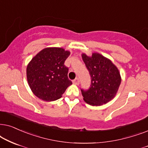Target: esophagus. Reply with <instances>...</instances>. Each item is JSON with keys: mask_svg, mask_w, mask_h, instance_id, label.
Segmentation results:
<instances>
[{"mask_svg": "<svg viewBox=\"0 0 148 148\" xmlns=\"http://www.w3.org/2000/svg\"><path fill=\"white\" fill-rule=\"evenodd\" d=\"M73 83H74V84H76V85H78V84H80V80L78 78H76V79H74V80H73Z\"/></svg>", "mask_w": 148, "mask_h": 148, "instance_id": "34e87169", "label": "esophagus"}]
</instances>
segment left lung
<instances>
[{"label":"left lung","instance_id":"left-lung-1","mask_svg":"<svg viewBox=\"0 0 148 148\" xmlns=\"http://www.w3.org/2000/svg\"><path fill=\"white\" fill-rule=\"evenodd\" d=\"M90 76L87 90L81 88L83 99L91 106H101L114 97L119 90L121 78L118 68L108 59L97 53L91 57L82 55Z\"/></svg>","mask_w":148,"mask_h":148}]
</instances>
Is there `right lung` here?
<instances>
[{"label": "right lung", "mask_w": 148, "mask_h": 148, "mask_svg": "<svg viewBox=\"0 0 148 148\" xmlns=\"http://www.w3.org/2000/svg\"><path fill=\"white\" fill-rule=\"evenodd\" d=\"M70 53L62 48L44 49L32 58L27 67V79L35 95L46 101L62 97L72 84L64 65Z\"/></svg>", "instance_id": "obj_1"}]
</instances>
